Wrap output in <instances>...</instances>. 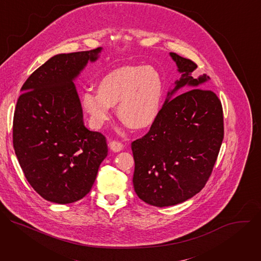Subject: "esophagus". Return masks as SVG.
Returning a JSON list of instances; mask_svg holds the SVG:
<instances>
[{"mask_svg":"<svg viewBox=\"0 0 261 261\" xmlns=\"http://www.w3.org/2000/svg\"><path fill=\"white\" fill-rule=\"evenodd\" d=\"M109 147L111 151L114 152H120L123 150L124 147V144L121 142V141H118V140H111L109 142Z\"/></svg>","mask_w":261,"mask_h":261,"instance_id":"esophagus-1","label":"esophagus"}]
</instances>
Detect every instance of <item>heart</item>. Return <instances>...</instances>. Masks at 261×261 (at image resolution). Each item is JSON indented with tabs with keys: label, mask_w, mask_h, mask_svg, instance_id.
<instances>
[{
	"label": "heart",
	"mask_w": 261,
	"mask_h": 261,
	"mask_svg": "<svg viewBox=\"0 0 261 261\" xmlns=\"http://www.w3.org/2000/svg\"><path fill=\"white\" fill-rule=\"evenodd\" d=\"M163 93V79L155 68L123 66L101 79L97 93L86 92L82 105L95 129L110 119V106L117 105L119 119L129 128L140 130L157 119Z\"/></svg>",
	"instance_id": "1"
}]
</instances>
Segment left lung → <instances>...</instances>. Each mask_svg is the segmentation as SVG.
Here are the masks:
<instances>
[{"label": "left lung", "instance_id": "obj_1", "mask_svg": "<svg viewBox=\"0 0 261 261\" xmlns=\"http://www.w3.org/2000/svg\"><path fill=\"white\" fill-rule=\"evenodd\" d=\"M170 56L181 77L148 132L131 143L134 190L141 200L158 207L184 202L201 191L224 137L221 101L204 89L210 77L194 79L193 61L175 53ZM180 87L186 92L172 99Z\"/></svg>", "mask_w": 261, "mask_h": 261}]
</instances>
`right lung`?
<instances>
[{
    "label": "right lung",
    "mask_w": 261,
    "mask_h": 261,
    "mask_svg": "<svg viewBox=\"0 0 261 261\" xmlns=\"http://www.w3.org/2000/svg\"><path fill=\"white\" fill-rule=\"evenodd\" d=\"M101 49L57 55L21 87L13 118V147L27 180L48 201L66 204L84 198L107 156L106 137L84 124L73 84Z\"/></svg>",
    "instance_id": "obj_1"
}]
</instances>
